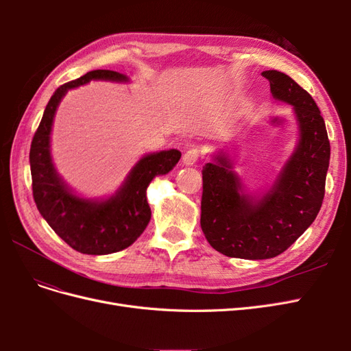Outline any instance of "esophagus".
Segmentation results:
<instances>
[{"instance_id":"esophagus-1","label":"esophagus","mask_w":351,"mask_h":351,"mask_svg":"<svg viewBox=\"0 0 351 351\" xmlns=\"http://www.w3.org/2000/svg\"><path fill=\"white\" fill-rule=\"evenodd\" d=\"M199 154H200V152H199V149H196V147H193V149H189V151L183 155V158H182L183 165H186V167L195 165V164L197 162Z\"/></svg>"}]
</instances>
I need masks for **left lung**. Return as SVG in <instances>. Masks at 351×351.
Returning <instances> with one entry per match:
<instances>
[{
	"mask_svg": "<svg viewBox=\"0 0 351 351\" xmlns=\"http://www.w3.org/2000/svg\"><path fill=\"white\" fill-rule=\"evenodd\" d=\"M275 101L293 107L299 142L274 184L249 195L227 151L202 169L200 227L215 250L230 258L269 259L289 249L315 221L322 206L329 167L325 121L313 98L290 76L268 70Z\"/></svg>",
	"mask_w": 351,
	"mask_h": 351,
	"instance_id": "obj_1",
	"label": "left lung"
}]
</instances>
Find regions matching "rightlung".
I'll return each mask as SVG.
<instances>
[{"label":"right lung","mask_w":351,"mask_h":351,"mask_svg":"<svg viewBox=\"0 0 351 351\" xmlns=\"http://www.w3.org/2000/svg\"><path fill=\"white\" fill-rule=\"evenodd\" d=\"M90 80L130 82L119 71L93 70L54 92L30 145L32 189L39 214L70 247L84 254H110L129 247L145 231L151 219L146 189L156 176L171 171L182 152L169 149L143 155L108 197L86 199L74 193L52 161L51 132L61 99L70 89Z\"/></svg>","instance_id":"1"}]
</instances>
